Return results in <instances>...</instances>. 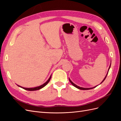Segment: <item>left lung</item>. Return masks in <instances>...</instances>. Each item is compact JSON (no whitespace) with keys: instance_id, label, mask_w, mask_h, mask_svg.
<instances>
[{"instance_id":"left-lung-1","label":"left lung","mask_w":121,"mask_h":121,"mask_svg":"<svg viewBox=\"0 0 121 121\" xmlns=\"http://www.w3.org/2000/svg\"><path fill=\"white\" fill-rule=\"evenodd\" d=\"M110 67H111V65H110V66H109V69H108V71H109V68H110ZM108 73H107V75H106V76L105 77V78H104V80L103 81H102V82L101 83H102V82H103L104 81V80L105 79V78H106V77H107V75H108ZM69 82H70L71 83V84H72V85L74 86H75V87H76V88H78V89H81V90H89V89H93V88H95V87H96V86H95V87H93V88H82V87H79V86H78L77 85H75V84H74V83H73L71 80H70V79H69Z\"/></svg>"}]
</instances>
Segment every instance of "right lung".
I'll use <instances>...</instances> for the list:
<instances>
[{"mask_svg": "<svg viewBox=\"0 0 121 121\" xmlns=\"http://www.w3.org/2000/svg\"><path fill=\"white\" fill-rule=\"evenodd\" d=\"M51 77H52V75L50 76V77H49V79L47 80V81L45 83H44L43 85H41V86H38V87H34V88H24V87H22L21 86H19V85H17L18 86H19V87H21V88H23L24 89H25V90H28V91H35V90H39V89H41L42 88H43V87H44L45 86H46L47 84H48V83L49 82V81H50V79H51Z\"/></svg>", "mask_w": 121, "mask_h": 121, "instance_id": "obj_1", "label": "right lung"}]
</instances>
